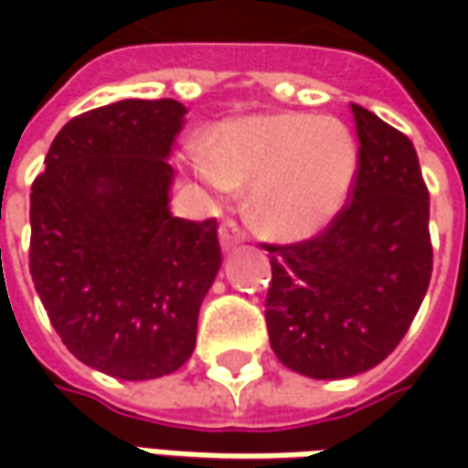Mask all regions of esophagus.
I'll list each match as a JSON object with an SVG mask.
<instances>
[{
  "mask_svg": "<svg viewBox=\"0 0 468 468\" xmlns=\"http://www.w3.org/2000/svg\"><path fill=\"white\" fill-rule=\"evenodd\" d=\"M218 239H221V247L224 250H229V247H234V244H239L244 239V231L239 229V224L237 221H224L221 224V229H218Z\"/></svg>",
  "mask_w": 468,
  "mask_h": 468,
  "instance_id": "1",
  "label": "esophagus"
}]
</instances>
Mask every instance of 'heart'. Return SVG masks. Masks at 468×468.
<instances>
[{
  "instance_id": "heart-1",
  "label": "heart",
  "mask_w": 468,
  "mask_h": 468,
  "mask_svg": "<svg viewBox=\"0 0 468 468\" xmlns=\"http://www.w3.org/2000/svg\"><path fill=\"white\" fill-rule=\"evenodd\" d=\"M182 164L213 195L252 185V221L271 237L307 239L346 206L356 143L338 119L261 114L224 124L213 148L189 143Z\"/></svg>"
}]
</instances>
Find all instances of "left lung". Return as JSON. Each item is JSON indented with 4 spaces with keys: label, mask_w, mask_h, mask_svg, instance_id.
<instances>
[{
    "label": "left lung",
    "mask_w": 468,
    "mask_h": 468,
    "mask_svg": "<svg viewBox=\"0 0 468 468\" xmlns=\"http://www.w3.org/2000/svg\"><path fill=\"white\" fill-rule=\"evenodd\" d=\"M359 137L346 206L271 252L265 323L281 365L317 380L375 367L404 338L432 276L430 192L411 140L351 103Z\"/></svg>",
    "instance_id": "1"
}]
</instances>
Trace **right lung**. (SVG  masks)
<instances>
[{
    "instance_id": "add662e5",
    "label": "right lung",
    "mask_w": 468,
    "mask_h": 468,
    "mask_svg": "<svg viewBox=\"0 0 468 468\" xmlns=\"http://www.w3.org/2000/svg\"><path fill=\"white\" fill-rule=\"evenodd\" d=\"M187 109L117 101L69 119L30 187V276L62 344L119 380L179 369L221 268L218 224L169 210Z\"/></svg>"
}]
</instances>
